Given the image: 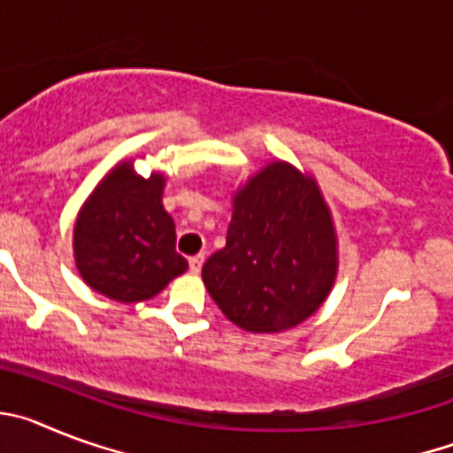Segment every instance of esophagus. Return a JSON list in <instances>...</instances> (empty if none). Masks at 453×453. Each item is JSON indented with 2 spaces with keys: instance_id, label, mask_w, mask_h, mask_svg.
I'll use <instances>...</instances> for the list:
<instances>
[{
  "instance_id": "esophagus-1",
  "label": "esophagus",
  "mask_w": 453,
  "mask_h": 453,
  "mask_svg": "<svg viewBox=\"0 0 453 453\" xmlns=\"http://www.w3.org/2000/svg\"><path fill=\"white\" fill-rule=\"evenodd\" d=\"M188 263H190V272H195V274H197V272L202 270V265H203V254L192 256V258Z\"/></svg>"
}]
</instances>
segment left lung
I'll return each instance as SVG.
<instances>
[{"label":"left lung","instance_id":"left-lung-1","mask_svg":"<svg viewBox=\"0 0 453 453\" xmlns=\"http://www.w3.org/2000/svg\"><path fill=\"white\" fill-rule=\"evenodd\" d=\"M338 234L313 174L272 161L234 192L226 245L202 267L208 295L240 329L279 334L326 302Z\"/></svg>","mask_w":453,"mask_h":453}]
</instances>
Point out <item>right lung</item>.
Segmentation results:
<instances>
[{
  "instance_id": "add662e5",
  "label": "right lung",
  "mask_w": 453,
  "mask_h": 453,
  "mask_svg": "<svg viewBox=\"0 0 453 453\" xmlns=\"http://www.w3.org/2000/svg\"><path fill=\"white\" fill-rule=\"evenodd\" d=\"M163 172L140 177L134 161H119L83 202L72 250L92 290L119 303H138L188 270L174 250L177 231L163 206Z\"/></svg>"
}]
</instances>
